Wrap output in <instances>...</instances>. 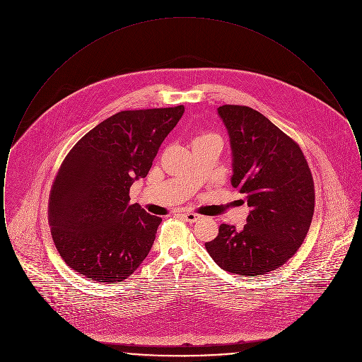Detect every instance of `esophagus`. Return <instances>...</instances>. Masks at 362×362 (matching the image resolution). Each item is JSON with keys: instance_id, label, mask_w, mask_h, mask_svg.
I'll return each mask as SVG.
<instances>
[{"instance_id": "esophagus-1", "label": "esophagus", "mask_w": 362, "mask_h": 362, "mask_svg": "<svg viewBox=\"0 0 362 362\" xmlns=\"http://www.w3.org/2000/svg\"><path fill=\"white\" fill-rule=\"evenodd\" d=\"M183 217H185V220L187 223H197V221H199L202 218V216H199L197 213H185Z\"/></svg>"}]
</instances>
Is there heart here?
I'll list each match as a JSON object with an SVG mask.
<instances>
[{
	"label": "heart",
	"mask_w": 362,
	"mask_h": 362,
	"mask_svg": "<svg viewBox=\"0 0 362 362\" xmlns=\"http://www.w3.org/2000/svg\"><path fill=\"white\" fill-rule=\"evenodd\" d=\"M204 138H216L214 136H210V134H204V136H199V137L195 138V141L197 139H204Z\"/></svg>",
	"instance_id": "heart-1"
}]
</instances>
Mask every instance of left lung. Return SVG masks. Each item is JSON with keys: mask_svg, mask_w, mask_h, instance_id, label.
I'll return each mask as SVG.
<instances>
[{"mask_svg": "<svg viewBox=\"0 0 362 362\" xmlns=\"http://www.w3.org/2000/svg\"><path fill=\"white\" fill-rule=\"evenodd\" d=\"M232 149L230 183L250 213L241 230L221 224L207 252L225 272L259 276L292 258L310 229L315 189L300 146L273 122L245 105L217 108Z\"/></svg>", "mask_w": 362, "mask_h": 362, "instance_id": "left-lung-1", "label": "left lung"}]
</instances>
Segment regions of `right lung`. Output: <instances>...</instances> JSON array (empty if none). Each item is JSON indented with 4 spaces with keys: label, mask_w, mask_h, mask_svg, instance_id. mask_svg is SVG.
<instances>
[{
    "label": "right lung",
    "mask_w": 362,
    "mask_h": 362,
    "mask_svg": "<svg viewBox=\"0 0 362 362\" xmlns=\"http://www.w3.org/2000/svg\"><path fill=\"white\" fill-rule=\"evenodd\" d=\"M183 105L121 111L99 123L65 157L54 179L49 224L54 244L77 274L117 284L148 257L161 218L130 204Z\"/></svg>",
    "instance_id": "right-lung-1"
}]
</instances>
